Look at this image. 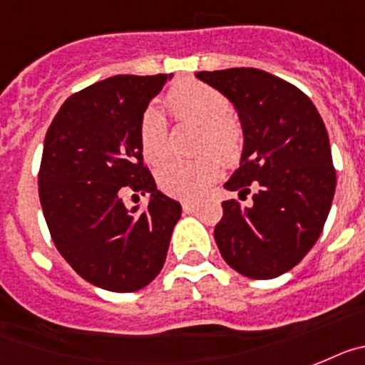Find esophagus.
<instances>
[{
  "instance_id": "1",
  "label": "esophagus",
  "mask_w": 365,
  "mask_h": 365,
  "mask_svg": "<svg viewBox=\"0 0 365 365\" xmlns=\"http://www.w3.org/2000/svg\"><path fill=\"white\" fill-rule=\"evenodd\" d=\"M182 207H183V211H185V213H192V211L196 209V204H195V202H191V200H185V202H182Z\"/></svg>"
}]
</instances>
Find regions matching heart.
<instances>
[{
    "label": "heart",
    "mask_w": 365,
    "mask_h": 365,
    "mask_svg": "<svg viewBox=\"0 0 365 365\" xmlns=\"http://www.w3.org/2000/svg\"><path fill=\"white\" fill-rule=\"evenodd\" d=\"M165 104L174 119L202 126L198 150H213L227 165L239 160L244 143L242 128L230 115V101L220 91L204 82L182 81L170 88ZM138 138L145 160L150 163H160L169 154L167 121L160 108L148 106L141 113ZM216 157L202 154L195 160L165 161L158 170V183L169 195L195 200L220 174L222 165Z\"/></svg>",
    "instance_id": "b5f03b06"
}]
</instances>
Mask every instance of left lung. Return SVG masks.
<instances>
[{
	"mask_svg": "<svg viewBox=\"0 0 365 365\" xmlns=\"http://www.w3.org/2000/svg\"><path fill=\"white\" fill-rule=\"evenodd\" d=\"M239 113L240 167L224 183L252 204L222 202L215 240L224 261L252 279H274L305 257L332 205L331 143L312 101L294 84L255 68L200 71Z\"/></svg>",
	"mask_w": 365,
	"mask_h": 365,
	"instance_id": "left-lung-1",
	"label": "left lung"
}]
</instances>
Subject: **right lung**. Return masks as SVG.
Instances as JSON below:
<instances>
[{"label": "right lung", "instance_id": "1", "mask_svg": "<svg viewBox=\"0 0 365 365\" xmlns=\"http://www.w3.org/2000/svg\"><path fill=\"white\" fill-rule=\"evenodd\" d=\"M173 75H115L71 95L43 141L38 192L51 239L73 270L110 292H135L163 268L182 205L143 165L138 126ZM148 194L143 210L122 195Z\"/></svg>", "mask_w": 365, "mask_h": 365}]
</instances>
